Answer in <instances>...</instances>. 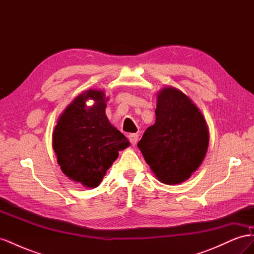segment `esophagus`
<instances>
[{"label": "esophagus", "instance_id": "esophagus-1", "mask_svg": "<svg viewBox=\"0 0 254 254\" xmlns=\"http://www.w3.org/2000/svg\"><path fill=\"white\" fill-rule=\"evenodd\" d=\"M128 139H129L130 143H131L132 145H135L137 140H139V134H137V133H130L128 135Z\"/></svg>", "mask_w": 254, "mask_h": 254}]
</instances>
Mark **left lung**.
<instances>
[{"label":"left lung","instance_id":"obj_1","mask_svg":"<svg viewBox=\"0 0 254 254\" xmlns=\"http://www.w3.org/2000/svg\"><path fill=\"white\" fill-rule=\"evenodd\" d=\"M156 123L137 147L159 181L178 184L200 166L209 146L206 122L196 105L174 87L158 93Z\"/></svg>","mask_w":254,"mask_h":254}]
</instances>
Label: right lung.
Segmentation results:
<instances>
[{"label":"right lung","mask_w":254,"mask_h":254,"mask_svg":"<svg viewBox=\"0 0 254 254\" xmlns=\"http://www.w3.org/2000/svg\"><path fill=\"white\" fill-rule=\"evenodd\" d=\"M88 99L95 105L85 106ZM104 91L88 90L76 97L60 115L53 132V148L61 171L84 188H96L129 146L127 137L112 126L106 115Z\"/></svg>","instance_id":"add662e5"}]
</instances>
